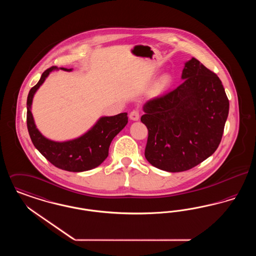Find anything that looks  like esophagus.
Listing matches in <instances>:
<instances>
[{
  "label": "esophagus",
  "instance_id": "esophagus-1",
  "mask_svg": "<svg viewBox=\"0 0 256 256\" xmlns=\"http://www.w3.org/2000/svg\"><path fill=\"white\" fill-rule=\"evenodd\" d=\"M130 118L134 121H138L139 118H140V111L138 110H132L130 114Z\"/></svg>",
  "mask_w": 256,
  "mask_h": 256
}]
</instances>
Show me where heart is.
Returning <instances> with one entry per match:
<instances>
[{
  "instance_id": "heart-1",
  "label": "heart",
  "mask_w": 256,
  "mask_h": 256,
  "mask_svg": "<svg viewBox=\"0 0 256 256\" xmlns=\"http://www.w3.org/2000/svg\"><path fill=\"white\" fill-rule=\"evenodd\" d=\"M170 84V78L169 76H165L162 80H161V82H160V86L161 87H167Z\"/></svg>"
}]
</instances>
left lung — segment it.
<instances>
[{
  "instance_id": "obj_1",
  "label": "left lung",
  "mask_w": 256,
  "mask_h": 256,
  "mask_svg": "<svg viewBox=\"0 0 256 256\" xmlns=\"http://www.w3.org/2000/svg\"><path fill=\"white\" fill-rule=\"evenodd\" d=\"M183 82L144 104L145 158L170 172L190 170L219 146L230 102L219 76L196 58L185 63Z\"/></svg>"
}]
</instances>
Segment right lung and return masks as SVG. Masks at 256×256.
<instances>
[{
	"instance_id": "right-lung-1",
	"label": "right lung",
	"mask_w": 256,
	"mask_h": 256,
	"mask_svg": "<svg viewBox=\"0 0 256 256\" xmlns=\"http://www.w3.org/2000/svg\"><path fill=\"white\" fill-rule=\"evenodd\" d=\"M56 69L58 67L56 66L47 69L42 74L37 84L30 90L26 100V126L30 139L40 154L61 170L84 172L94 169L108 156L111 141L128 124V113L102 117L89 132L74 140L54 142L47 139L37 130L30 106L37 89L44 82L49 74ZM61 69L68 72L73 70Z\"/></svg>"
}]
</instances>
